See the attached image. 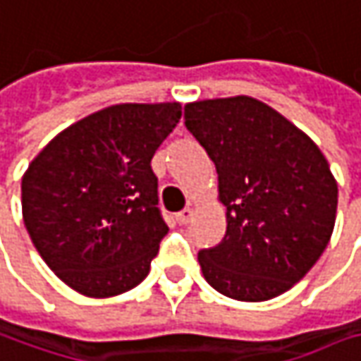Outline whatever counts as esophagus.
<instances>
[{
  "label": "esophagus",
  "mask_w": 361,
  "mask_h": 361,
  "mask_svg": "<svg viewBox=\"0 0 361 361\" xmlns=\"http://www.w3.org/2000/svg\"><path fill=\"white\" fill-rule=\"evenodd\" d=\"M194 218V208H185V210H181L178 216H176V220H178V224H188L190 220Z\"/></svg>",
  "instance_id": "34e87169"
}]
</instances>
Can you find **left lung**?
Returning <instances> with one entry per match:
<instances>
[{"label": "left lung", "instance_id": "1", "mask_svg": "<svg viewBox=\"0 0 361 361\" xmlns=\"http://www.w3.org/2000/svg\"><path fill=\"white\" fill-rule=\"evenodd\" d=\"M188 131L210 155L226 234L200 250L204 279L236 301L283 295L319 260L336 224L337 183L319 147L252 97L188 102Z\"/></svg>", "mask_w": 361, "mask_h": 361}]
</instances>
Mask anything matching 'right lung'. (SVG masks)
Segmentation results:
<instances>
[{
	"label": "right lung",
	"mask_w": 361,
	"mask_h": 361,
	"mask_svg": "<svg viewBox=\"0 0 361 361\" xmlns=\"http://www.w3.org/2000/svg\"><path fill=\"white\" fill-rule=\"evenodd\" d=\"M180 118V102L113 104L56 135L27 165L24 224L71 289L104 299L147 276L169 230L151 159Z\"/></svg>",
	"instance_id": "obj_1"
}]
</instances>
